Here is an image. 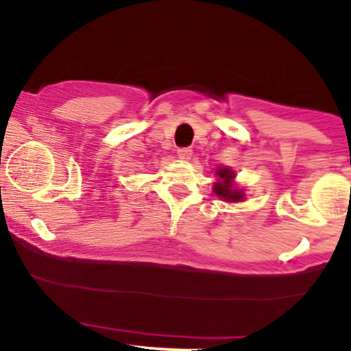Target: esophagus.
Returning a JSON list of instances; mask_svg holds the SVG:
<instances>
[{
	"instance_id": "1",
	"label": "esophagus",
	"mask_w": 351,
	"mask_h": 351,
	"mask_svg": "<svg viewBox=\"0 0 351 351\" xmlns=\"http://www.w3.org/2000/svg\"><path fill=\"white\" fill-rule=\"evenodd\" d=\"M191 155H193L191 148H180L178 150V156L181 160H189L191 158Z\"/></svg>"
}]
</instances>
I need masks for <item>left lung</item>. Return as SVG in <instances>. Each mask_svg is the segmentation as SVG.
Instances as JSON below:
<instances>
[{
	"label": "left lung",
	"mask_w": 351,
	"mask_h": 351,
	"mask_svg": "<svg viewBox=\"0 0 351 351\" xmlns=\"http://www.w3.org/2000/svg\"><path fill=\"white\" fill-rule=\"evenodd\" d=\"M217 181L215 183V193L221 199L228 203H239L244 199L243 189L234 186V171L231 168H217L216 170Z\"/></svg>",
	"instance_id": "8db88e82"
}]
</instances>
